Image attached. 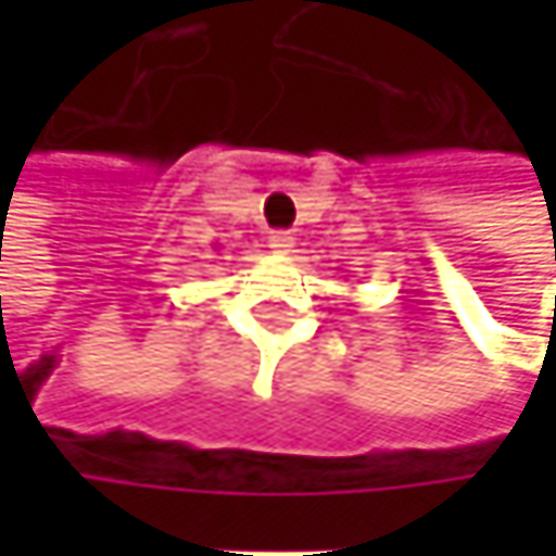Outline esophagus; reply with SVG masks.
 Instances as JSON below:
<instances>
[{
	"instance_id": "esophagus-1",
	"label": "esophagus",
	"mask_w": 556,
	"mask_h": 556,
	"mask_svg": "<svg viewBox=\"0 0 556 556\" xmlns=\"http://www.w3.org/2000/svg\"><path fill=\"white\" fill-rule=\"evenodd\" d=\"M267 244H270V251H274L277 257H286V254H292V248H295V238H292L289 231H274V235L267 238Z\"/></svg>"
}]
</instances>
